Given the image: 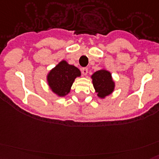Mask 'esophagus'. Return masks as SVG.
<instances>
[{
  "label": "esophagus",
  "instance_id": "34e87169",
  "mask_svg": "<svg viewBox=\"0 0 159 159\" xmlns=\"http://www.w3.org/2000/svg\"><path fill=\"white\" fill-rule=\"evenodd\" d=\"M81 72H82L83 75H86V74H88V69L87 68H82L81 69Z\"/></svg>",
  "mask_w": 159,
  "mask_h": 159
}]
</instances>
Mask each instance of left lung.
Returning <instances> with one entry per match:
<instances>
[{"instance_id":"obj_1","label":"left lung","mask_w":159,"mask_h":159,"mask_svg":"<svg viewBox=\"0 0 159 159\" xmlns=\"http://www.w3.org/2000/svg\"><path fill=\"white\" fill-rule=\"evenodd\" d=\"M91 78L93 87L99 98H105L113 93L115 84L110 72L106 70H100L95 72Z\"/></svg>"}]
</instances>
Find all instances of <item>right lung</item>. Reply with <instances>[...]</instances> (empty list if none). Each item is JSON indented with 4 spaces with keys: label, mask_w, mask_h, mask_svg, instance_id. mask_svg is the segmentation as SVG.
I'll use <instances>...</instances> for the list:
<instances>
[{
    "label": "right lung",
    "mask_w": 159,
    "mask_h": 159,
    "mask_svg": "<svg viewBox=\"0 0 159 159\" xmlns=\"http://www.w3.org/2000/svg\"><path fill=\"white\" fill-rule=\"evenodd\" d=\"M81 76V72L77 67L61 61L49 71L47 81L51 90L59 97H64L70 93L71 86L77 77Z\"/></svg>",
    "instance_id": "right-lung-1"
}]
</instances>
